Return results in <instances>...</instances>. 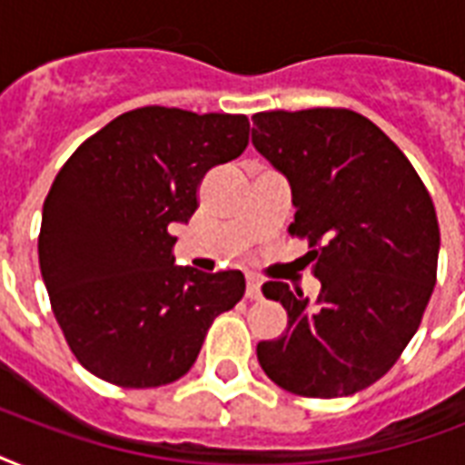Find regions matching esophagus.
I'll use <instances>...</instances> for the list:
<instances>
[{
  "label": "esophagus",
  "instance_id": "obj_1",
  "mask_svg": "<svg viewBox=\"0 0 465 465\" xmlns=\"http://www.w3.org/2000/svg\"><path fill=\"white\" fill-rule=\"evenodd\" d=\"M246 297L248 299H261L262 297V282L258 277H248L246 280Z\"/></svg>",
  "mask_w": 465,
  "mask_h": 465
}]
</instances>
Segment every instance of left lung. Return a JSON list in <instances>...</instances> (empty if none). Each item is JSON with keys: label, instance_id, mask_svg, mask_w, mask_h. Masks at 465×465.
Instances as JSON below:
<instances>
[{"label": "left lung", "instance_id": "8db88e82", "mask_svg": "<svg viewBox=\"0 0 465 465\" xmlns=\"http://www.w3.org/2000/svg\"><path fill=\"white\" fill-rule=\"evenodd\" d=\"M253 147L290 183V233L309 239L321 282L313 302L287 282L262 284L290 321L258 342V361L297 396H352L396 364L432 297V197L403 152L354 111L255 113Z\"/></svg>", "mask_w": 465, "mask_h": 465}]
</instances>
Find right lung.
I'll return each instance as SVG.
<instances>
[{"label": "right lung", "mask_w": 465, "mask_h": 465, "mask_svg": "<svg viewBox=\"0 0 465 465\" xmlns=\"http://www.w3.org/2000/svg\"><path fill=\"white\" fill-rule=\"evenodd\" d=\"M248 118L147 105L84 142L43 204L38 258L82 367L125 389L181 379L212 321L243 297L239 270L175 265L168 226L197 210L210 168L241 156Z\"/></svg>", "instance_id": "obj_1"}]
</instances>
